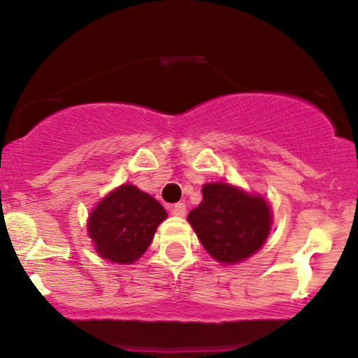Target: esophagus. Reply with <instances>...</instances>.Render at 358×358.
Instances as JSON below:
<instances>
[{
  "instance_id": "34e87169",
  "label": "esophagus",
  "mask_w": 358,
  "mask_h": 358,
  "mask_svg": "<svg viewBox=\"0 0 358 358\" xmlns=\"http://www.w3.org/2000/svg\"><path fill=\"white\" fill-rule=\"evenodd\" d=\"M171 213L176 217H185V213H187V207H185V203H175L173 207H171Z\"/></svg>"
}]
</instances>
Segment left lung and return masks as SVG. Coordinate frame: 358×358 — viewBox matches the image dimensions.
<instances>
[{"mask_svg":"<svg viewBox=\"0 0 358 358\" xmlns=\"http://www.w3.org/2000/svg\"><path fill=\"white\" fill-rule=\"evenodd\" d=\"M202 193V203L187 219L213 259L239 262L264 244L271 229L264 199L227 183H207Z\"/></svg>","mask_w":358,"mask_h":358,"instance_id":"obj_1","label":"left lung"}]
</instances>
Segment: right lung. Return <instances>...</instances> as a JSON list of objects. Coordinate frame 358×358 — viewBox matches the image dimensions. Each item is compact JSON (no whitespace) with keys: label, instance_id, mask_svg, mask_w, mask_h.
<instances>
[{"label":"right lung","instance_id":"add662e5","mask_svg":"<svg viewBox=\"0 0 358 358\" xmlns=\"http://www.w3.org/2000/svg\"><path fill=\"white\" fill-rule=\"evenodd\" d=\"M165 219V208L153 196L133 185H122L90 213L89 234L102 257L131 264L145 254Z\"/></svg>","mask_w":358,"mask_h":358}]
</instances>
